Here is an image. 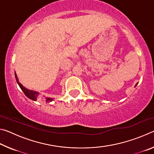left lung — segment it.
I'll list each match as a JSON object with an SVG mask.
<instances>
[{
  "instance_id": "8db88e82",
  "label": "left lung",
  "mask_w": 154,
  "mask_h": 154,
  "mask_svg": "<svg viewBox=\"0 0 154 154\" xmlns=\"http://www.w3.org/2000/svg\"><path fill=\"white\" fill-rule=\"evenodd\" d=\"M136 85H137V84H136ZM136 85H135V86H136Z\"/></svg>"
}]
</instances>
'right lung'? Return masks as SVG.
Instances as JSON below:
<instances>
[{
    "label": "right lung",
    "mask_w": 154,
    "mask_h": 154,
    "mask_svg": "<svg viewBox=\"0 0 154 154\" xmlns=\"http://www.w3.org/2000/svg\"><path fill=\"white\" fill-rule=\"evenodd\" d=\"M15 79H16L17 84L19 85V86L20 87L21 90L23 91V92L24 93V94L28 98H30V99H31V100H32L34 101H36V99H37V96H38V92H35V91H33V90H30L23 86V85L19 82V80H18V78H17V75L15 72ZM46 98L47 103L51 102V101L53 100V98Z\"/></svg>",
    "instance_id": "right-lung-1"
}]
</instances>
